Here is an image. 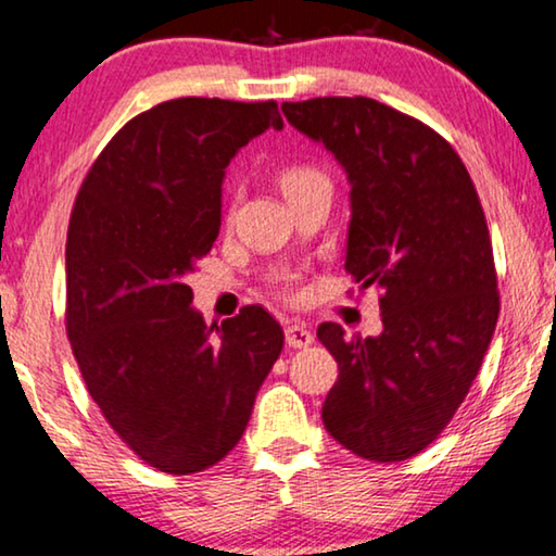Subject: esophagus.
I'll return each instance as SVG.
<instances>
[{
  "label": "esophagus",
  "instance_id": "1",
  "mask_svg": "<svg viewBox=\"0 0 556 556\" xmlns=\"http://www.w3.org/2000/svg\"><path fill=\"white\" fill-rule=\"evenodd\" d=\"M287 345L294 348V350H302V348H309L312 342H315V334H312L307 327L300 325V323H292L287 327Z\"/></svg>",
  "mask_w": 556,
  "mask_h": 556
}]
</instances>
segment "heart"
Instances as JSON below:
<instances>
[{"instance_id": "1", "label": "heart", "mask_w": 556, "mask_h": 556, "mask_svg": "<svg viewBox=\"0 0 556 556\" xmlns=\"http://www.w3.org/2000/svg\"><path fill=\"white\" fill-rule=\"evenodd\" d=\"M319 181H327L323 170L312 168V166H287L285 170L279 174V186H281V193L285 197H294V193H300L304 189H309V186H315ZM279 285L285 292H292V279L287 275L279 277Z\"/></svg>"}]
</instances>
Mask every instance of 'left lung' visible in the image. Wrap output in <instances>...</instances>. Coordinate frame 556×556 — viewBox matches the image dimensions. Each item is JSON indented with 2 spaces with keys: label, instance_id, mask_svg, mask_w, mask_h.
<instances>
[{
  "label": "left lung",
  "instance_id": "obj_1",
  "mask_svg": "<svg viewBox=\"0 0 556 556\" xmlns=\"http://www.w3.org/2000/svg\"><path fill=\"white\" fill-rule=\"evenodd\" d=\"M345 168V271L380 289L382 332L317 338L340 378L323 405L327 433L355 456L390 464L431 445L479 375L498 319L494 252L464 161L433 128L372 98L281 105Z\"/></svg>",
  "mask_w": 556,
  "mask_h": 556
}]
</instances>
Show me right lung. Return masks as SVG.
Segmentation results:
<instances>
[{"mask_svg":"<svg viewBox=\"0 0 556 556\" xmlns=\"http://www.w3.org/2000/svg\"><path fill=\"white\" fill-rule=\"evenodd\" d=\"M281 125L275 100H166L115 132L77 191L70 345L113 431L163 473L203 471L239 443L285 345L256 304L208 327L186 285L218 237L224 168Z\"/></svg>","mask_w":556,"mask_h":556,"instance_id":"obj_1","label":"right lung"}]
</instances>
